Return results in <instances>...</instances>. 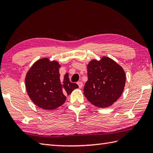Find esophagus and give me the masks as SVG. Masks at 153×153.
<instances>
[{"mask_svg": "<svg viewBox=\"0 0 153 153\" xmlns=\"http://www.w3.org/2000/svg\"><path fill=\"white\" fill-rule=\"evenodd\" d=\"M77 84H78L79 88H82L83 87V82H77Z\"/></svg>", "mask_w": 153, "mask_h": 153, "instance_id": "obj_1", "label": "esophagus"}]
</instances>
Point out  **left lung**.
<instances>
[{
	"mask_svg": "<svg viewBox=\"0 0 153 153\" xmlns=\"http://www.w3.org/2000/svg\"><path fill=\"white\" fill-rule=\"evenodd\" d=\"M88 79L83 94L89 102L101 108L107 107L120 97L125 85V74L113 59L103 57L88 65Z\"/></svg>",
	"mask_w": 153,
	"mask_h": 153,
	"instance_id": "left-lung-1",
	"label": "left lung"
}]
</instances>
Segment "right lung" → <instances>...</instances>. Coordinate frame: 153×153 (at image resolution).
I'll return each mask as SVG.
<instances>
[{"label": "right lung", "mask_w": 153, "mask_h": 153, "mask_svg": "<svg viewBox=\"0 0 153 153\" xmlns=\"http://www.w3.org/2000/svg\"><path fill=\"white\" fill-rule=\"evenodd\" d=\"M58 62H50L43 58L37 61L26 75V88L30 98L36 105L46 110L61 106L77 84L70 82L68 74L60 79Z\"/></svg>", "instance_id": "1"}]
</instances>
